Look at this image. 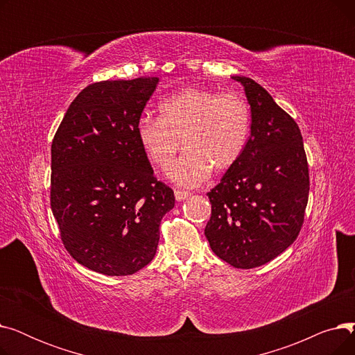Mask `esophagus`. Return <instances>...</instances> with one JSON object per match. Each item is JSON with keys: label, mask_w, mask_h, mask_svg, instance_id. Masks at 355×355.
<instances>
[{"label": "esophagus", "mask_w": 355, "mask_h": 355, "mask_svg": "<svg viewBox=\"0 0 355 355\" xmlns=\"http://www.w3.org/2000/svg\"><path fill=\"white\" fill-rule=\"evenodd\" d=\"M174 196H175L177 201H182V200H185V198L190 196V193L189 191H184V190H175Z\"/></svg>", "instance_id": "esophagus-1"}]
</instances>
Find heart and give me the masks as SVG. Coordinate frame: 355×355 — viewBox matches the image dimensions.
<instances>
[{
    "instance_id": "b5f03b06",
    "label": "heart",
    "mask_w": 355,
    "mask_h": 355,
    "mask_svg": "<svg viewBox=\"0 0 355 355\" xmlns=\"http://www.w3.org/2000/svg\"><path fill=\"white\" fill-rule=\"evenodd\" d=\"M250 134V107L237 93L184 87L159 103V118L144 115L137 138L146 158L168 168V178L182 187L206 182L214 170L226 173L240 159Z\"/></svg>"
}]
</instances>
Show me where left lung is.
Here are the masks:
<instances>
[{"mask_svg": "<svg viewBox=\"0 0 355 355\" xmlns=\"http://www.w3.org/2000/svg\"><path fill=\"white\" fill-rule=\"evenodd\" d=\"M250 137L240 159L207 193L211 250L237 269L262 266L285 252L304 225L309 194L308 161L297 123L250 78Z\"/></svg>", "mask_w": 355, "mask_h": 355, "instance_id": "left-lung-1", "label": "left lung"}]
</instances>
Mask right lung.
<instances>
[{
	"label": "right lung",
	"instance_id": "right-lung-1",
	"mask_svg": "<svg viewBox=\"0 0 355 355\" xmlns=\"http://www.w3.org/2000/svg\"><path fill=\"white\" fill-rule=\"evenodd\" d=\"M158 78L103 80L69 106L51 142L50 206L78 263L126 276L155 256L174 191L154 177L137 122Z\"/></svg>",
	"mask_w": 355,
	"mask_h": 355
}]
</instances>
